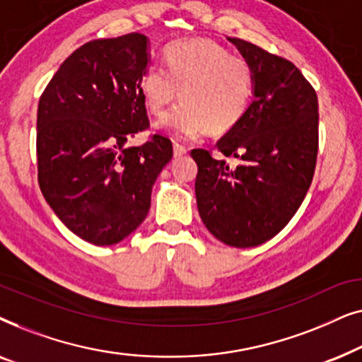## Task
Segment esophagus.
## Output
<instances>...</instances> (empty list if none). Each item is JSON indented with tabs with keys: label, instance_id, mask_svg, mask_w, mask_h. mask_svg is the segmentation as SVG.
Here are the masks:
<instances>
[{
	"label": "esophagus",
	"instance_id": "1",
	"mask_svg": "<svg viewBox=\"0 0 362 362\" xmlns=\"http://www.w3.org/2000/svg\"><path fill=\"white\" fill-rule=\"evenodd\" d=\"M173 153H175V156H182L187 153V148L180 145V143H175V145H173Z\"/></svg>",
	"mask_w": 362,
	"mask_h": 362
}]
</instances>
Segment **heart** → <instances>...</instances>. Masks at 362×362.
<instances>
[{
	"mask_svg": "<svg viewBox=\"0 0 362 362\" xmlns=\"http://www.w3.org/2000/svg\"><path fill=\"white\" fill-rule=\"evenodd\" d=\"M166 69L148 66L140 93L148 112L160 117L170 103H181L160 125L182 140L222 135L240 123L254 97V69L211 39H185L165 51Z\"/></svg>",
	"mask_w": 362,
	"mask_h": 362,
	"instance_id": "heart-1",
	"label": "heart"
}]
</instances>
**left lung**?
Listing matches in <instances>:
<instances>
[{
  "label": "left lung",
  "mask_w": 362,
  "mask_h": 362,
  "mask_svg": "<svg viewBox=\"0 0 362 362\" xmlns=\"http://www.w3.org/2000/svg\"><path fill=\"white\" fill-rule=\"evenodd\" d=\"M254 69V98L237 127L217 141L235 168L191 151L197 163V211L207 230L227 245L255 247L275 237L303 202L318 155V97L284 57L227 37Z\"/></svg>",
  "instance_id": "8db88e82"
}]
</instances>
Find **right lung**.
I'll return each mask as SVG.
<instances>
[{
    "label": "right lung",
    "mask_w": 362,
    "mask_h": 362,
    "mask_svg": "<svg viewBox=\"0 0 362 362\" xmlns=\"http://www.w3.org/2000/svg\"><path fill=\"white\" fill-rule=\"evenodd\" d=\"M148 37L132 33L74 51L54 74L37 107V181L64 226L93 245H113L145 221L151 189L173 145L153 135L140 93Z\"/></svg>",
    "instance_id": "1"
}]
</instances>
